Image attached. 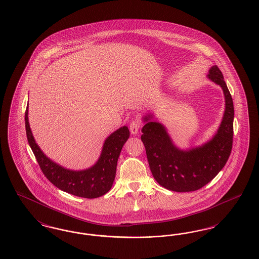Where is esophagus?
I'll return each mask as SVG.
<instances>
[{"mask_svg":"<svg viewBox=\"0 0 259 259\" xmlns=\"http://www.w3.org/2000/svg\"><path fill=\"white\" fill-rule=\"evenodd\" d=\"M141 129V121L139 119H134L132 120V122L130 123V132L133 134V135H137L139 133Z\"/></svg>","mask_w":259,"mask_h":259,"instance_id":"1","label":"esophagus"}]
</instances>
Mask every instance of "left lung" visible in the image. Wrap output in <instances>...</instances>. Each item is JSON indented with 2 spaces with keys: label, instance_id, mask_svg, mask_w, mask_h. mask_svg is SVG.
<instances>
[{
  "label": "left lung",
  "instance_id": "obj_1",
  "mask_svg": "<svg viewBox=\"0 0 259 259\" xmlns=\"http://www.w3.org/2000/svg\"><path fill=\"white\" fill-rule=\"evenodd\" d=\"M209 79L221 85L225 97V111L215 136L202 147L188 151L180 150L162 124L149 121L145 117L143 141L150 171L155 181L163 187L176 192L195 191L220 172L228 160L233 145L234 106L231 94L218 66L209 71Z\"/></svg>",
  "mask_w": 259,
  "mask_h": 259
}]
</instances>
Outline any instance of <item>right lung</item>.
I'll list each match as a JSON object with an SVG mask.
<instances>
[{
    "mask_svg": "<svg viewBox=\"0 0 259 259\" xmlns=\"http://www.w3.org/2000/svg\"><path fill=\"white\" fill-rule=\"evenodd\" d=\"M25 127L28 143L38 166L52 185L78 197L98 198L110 191L113 184L117 160L124 144L129 138L128 127L123 126L106 140L98 162L85 171H70L49 159L37 147L28 122V107L25 111Z\"/></svg>",
    "mask_w": 259,
    "mask_h": 259,
    "instance_id": "obj_1",
    "label": "right lung"
}]
</instances>
